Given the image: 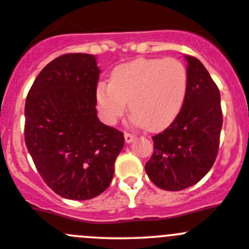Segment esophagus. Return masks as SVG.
I'll list each match as a JSON object with an SVG mask.
<instances>
[{
    "instance_id": "34e87169",
    "label": "esophagus",
    "mask_w": 249,
    "mask_h": 249,
    "mask_svg": "<svg viewBox=\"0 0 249 249\" xmlns=\"http://www.w3.org/2000/svg\"><path fill=\"white\" fill-rule=\"evenodd\" d=\"M124 136H125V141H126L127 144H130V142L134 141V139H135V135H134L133 133H127V131L124 134Z\"/></svg>"
}]
</instances>
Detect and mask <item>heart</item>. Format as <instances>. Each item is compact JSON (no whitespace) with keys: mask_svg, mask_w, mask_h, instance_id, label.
Returning <instances> with one entry per match:
<instances>
[{"mask_svg":"<svg viewBox=\"0 0 249 249\" xmlns=\"http://www.w3.org/2000/svg\"><path fill=\"white\" fill-rule=\"evenodd\" d=\"M187 86L189 74L181 60L140 58L116 67L111 83H99L95 95L108 123L122 118L129 102L136 123L144 124L147 130H160L178 114Z\"/></svg>","mask_w":249,"mask_h":249,"instance_id":"obj_1","label":"heart"}]
</instances>
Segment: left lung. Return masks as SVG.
Instances as JSON below:
<instances>
[{"label":"left lung","mask_w":249,"mask_h":249,"mask_svg":"<svg viewBox=\"0 0 249 249\" xmlns=\"http://www.w3.org/2000/svg\"><path fill=\"white\" fill-rule=\"evenodd\" d=\"M185 58L189 86L182 108L169 127L152 136L154 152L145 163L150 180L166 191L194 186L211 170L222 129L216 83L197 58Z\"/></svg>","instance_id":"obj_1"}]
</instances>
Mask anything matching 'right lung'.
Returning a JSON list of instances; mask_svg holds the SVG:
<instances>
[{
	"mask_svg": "<svg viewBox=\"0 0 249 249\" xmlns=\"http://www.w3.org/2000/svg\"><path fill=\"white\" fill-rule=\"evenodd\" d=\"M99 73L94 55H60L26 98L27 149L44 182L69 200H90L108 189L124 146V134L98 119Z\"/></svg>",
	"mask_w": 249,
	"mask_h": 249,
	"instance_id": "right-lung-1",
	"label": "right lung"
}]
</instances>
